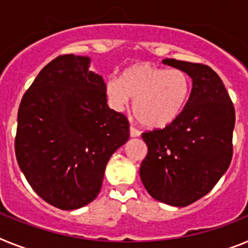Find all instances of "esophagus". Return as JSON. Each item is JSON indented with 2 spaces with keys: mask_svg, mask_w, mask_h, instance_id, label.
Wrapping results in <instances>:
<instances>
[{
  "mask_svg": "<svg viewBox=\"0 0 248 248\" xmlns=\"http://www.w3.org/2000/svg\"><path fill=\"white\" fill-rule=\"evenodd\" d=\"M130 135H131V137H139L140 135H141V132H140V130H137L136 127L131 124V127H130Z\"/></svg>",
  "mask_w": 248,
  "mask_h": 248,
  "instance_id": "34e87169",
  "label": "esophagus"
}]
</instances>
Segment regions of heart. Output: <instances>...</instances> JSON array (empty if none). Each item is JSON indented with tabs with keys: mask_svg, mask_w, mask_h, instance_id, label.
Returning a JSON list of instances; mask_svg holds the SVG:
<instances>
[{
	"mask_svg": "<svg viewBox=\"0 0 248 248\" xmlns=\"http://www.w3.org/2000/svg\"><path fill=\"white\" fill-rule=\"evenodd\" d=\"M189 92L186 73L177 68L166 70L148 62L135 63L122 72L121 78L106 82L109 103L116 109L133 101V113L147 127H165L184 108Z\"/></svg>",
	"mask_w": 248,
	"mask_h": 248,
	"instance_id": "obj_1",
	"label": "heart"
}]
</instances>
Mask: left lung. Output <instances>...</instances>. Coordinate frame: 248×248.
<instances>
[{"instance_id":"left-lung-1","label":"left lung","mask_w":248,"mask_h":248,"mask_svg":"<svg viewBox=\"0 0 248 248\" xmlns=\"http://www.w3.org/2000/svg\"><path fill=\"white\" fill-rule=\"evenodd\" d=\"M192 78L180 115L165 128L142 133L147 155L142 184L155 200L185 207L207 195L231 163L234 107L222 79L210 66L163 60Z\"/></svg>"}]
</instances>
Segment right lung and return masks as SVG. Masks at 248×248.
<instances>
[{
    "label": "right lung",
    "instance_id": "1",
    "mask_svg": "<svg viewBox=\"0 0 248 248\" xmlns=\"http://www.w3.org/2000/svg\"><path fill=\"white\" fill-rule=\"evenodd\" d=\"M90 59L61 55L25 92L15 152L33 191L61 210L97 197L112 154L130 137V122L107 105L106 83Z\"/></svg>",
    "mask_w": 248,
    "mask_h": 248
}]
</instances>
